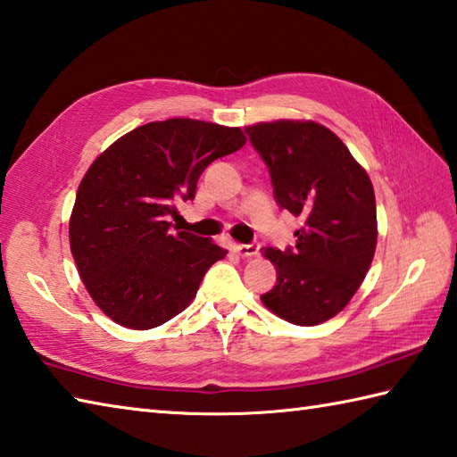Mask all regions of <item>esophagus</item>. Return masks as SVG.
<instances>
[{
	"mask_svg": "<svg viewBox=\"0 0 457 457\" xmlns=\"http://www.w3.org/2000/svg\"><path fill=\"white\" fill-rule=\"evenodd\" d=\"M234 249H236V253H239L244 259H249V257H255L259 253L262 245L259 244H236Z\"/></svg>",
	"mask_w": 457,
	"mask_h": 457,
	"instance_id": "34e87169",
	"label": "esophagus"
}]
</instances>
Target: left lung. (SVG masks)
<instances>
[{"label": "left lung", "mask_w": 457, "mask_h": 457, "mask_svg": "<svg viewBox=\"0 0 457 457\" xmlns=\"http://www.w3.org/2000/svg\"><path fill=\"white\" fill-rule=\"evenodd\" d=\"M245 134L271 176L275 202L303 218L293 247H265L277 283L263 305L293 325L341 312L361 287L377 249V202L369 174L323 124L277 120Z\"/></svg>", "instance_id": "8db88e82"}]
</instances>
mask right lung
<instances>
[{"instance_id": "obj_1", "label": "right lung", "mask_w": 457, "mask_h": 457, "mask_svg": "<svg viewBox=\"0 0 457 457\" xmlns=\"http://www.w3.org/2000/svg\"><path fill=\"white\" fill-rule=\"evenodd\" d=\"M245 145L239 129L194 119L148 122L98 156L69 221L71 253L106 317L146 330L182 312L205 271L228 252L172 229L176 204L192 200L213 160Z\"/></svg>"}]
</instances>
